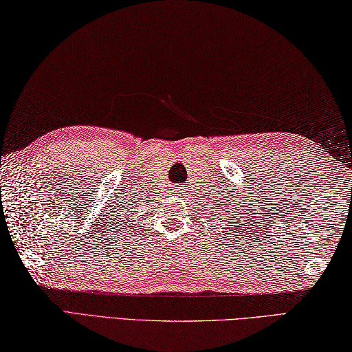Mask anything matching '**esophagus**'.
<instances>
[{"instance_id": "1", "label": "esophagus", "mask_w": 352, "mask_h": 352, "mask_svg": "<svg viewBox=\"0 0 352 352\" xmlns=\"http://www.w3.org/2000/svg\"><path fill=\"white\" fill-rule=\"evenodd\" d=\"M177 190H178V189H175V192H174V193H180V192H177Z\"/></svg>"}]
</instances>
